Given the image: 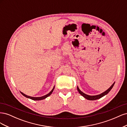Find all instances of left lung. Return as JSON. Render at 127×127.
<instances>
[{
    "label": "left lung",
    "instance_id": "obj_1",
    "mask_svg": "<svg viewBox=\"0 0 127 127\" xmlns=\"http://www.w3.org/2000/svg\"><path fill=\"white\" fill-rule=\"evenodd\" d=\"M115 84V82L113 83V84H112V85H111L109 88H108L106 91H105V92H104L103 93L99 94V95H93V96H91V95H87L86 94H85L84 93H83V92H82L81 91H80L79 90V87L77 86V90L78 91V92L79 93V94L82 95L84 97H85V98H86L87 99H88V100H91V101H93V100H96V99H99L101 97H102L103 96H105V95L109 93V92L111 90V89H112V87H113L114 85Z\"/></svg>",
    "mask_w": 127,
    "mask_h": 127
}]
</instances>
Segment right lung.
I'll return each instance as SVG.
<instances>
[{"mask_svg":"<svg viewBox=\"0 0 127 127\" xmlns=\"http://www.w3.org/2000/svg\"><path fill=\"white\" fill-rule=\"evenodd\" d=\"M54 88H55V86L53 87V88H52V90H51V91L48 94L45 95H44V96H41V97H32V96H30L26 95V94H24L23 93H22V92H21V93L25 97H27V98H30V99H32V100H34V101H39V100H42V99H45V98H47V97H48L50 95L52 94V93L53 92V90H54Z\"/></svg>","mask_w":127,"mask_h":127,"instance_id":"add662e5","label":"right lung"}]
</instances>
